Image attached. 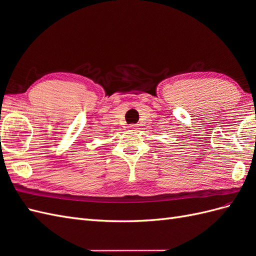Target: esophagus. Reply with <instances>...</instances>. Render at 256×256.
I'll use <instances>...</instances> for the list:
<instances>
[{
  "label": "esophagus",
  "instance_id": "esophagus-1",
  "mask_svg": "<svg viewBox=\"0 0 256 256\" xmlns=\"http://www.w3.org/2000/svg\"><path fill=\"white\" fill-rule=\"evenodd\" d=\"M128 129H129V130H132V131H134V130H136V129H138V126L136 125V124H131V125H129V126H128Z\"/></svg>",
  "mask_w": 256,
  "mask_h": 256
}]
</instances>
